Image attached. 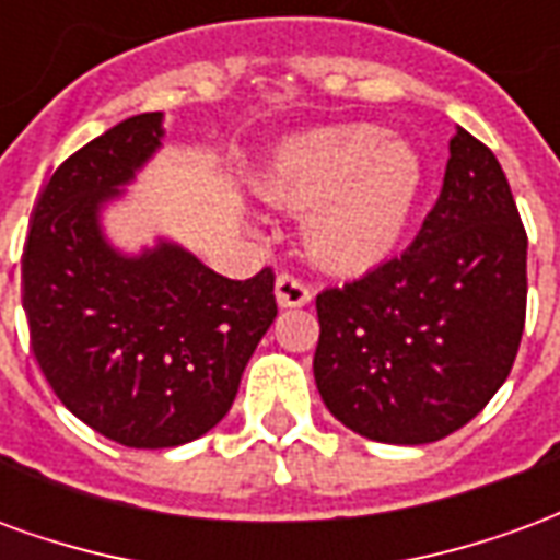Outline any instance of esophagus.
Returning a JSON list of instances; mask_svg holds the SVG:
<instances>
[{
    "label": "esophagus",
    "mask_w": 560,
    "mask_h": 560,
    "mask_svg": "<svg viewBox=\"0 0 560 560\" xmlns=\"http://www.w3.org/2000/svg\"><path fill=\"white\" fill-rule=\"evenodd\" d=\"M276 300L281 308H300V305L312 303V288L291 272H281L276 279Z\"/></svg>",
    "instance_id": "34e87169"
}]
</instances>
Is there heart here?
<instances>
[{
    "instance_id": "b5f03b06",
    "label": "heart",
    "mask_w": 560,
    "mask_h": 560,
    "mask_svg": "<svg viewBox=\"0 0 560 560\" xmlns=\"http://www.w3.org/2000/svg\"><path fill=\"white\" fill-rule=\"evenodd\" d=\"M422 191V159L375 126L320 128L288 140L264 176V195L312 207L308 245L336 269H365L399 245Z\"/></svg>"
}]
</instances>
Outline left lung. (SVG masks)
Here are the masks:
<instances>
[{"instance_id":"obj_1","label":"left lung","mask_w":560,"mask_h":560,"mask_svg":"<svg viewBox=\"0 0 560 560\" xmlns=\"http://www.w3.org/2000/svg\"><path fill=\"white\" fill-rule=\"evenodd\" d=\"M528 303V233L492 149L458 128L441 197L401 255L317 293L315 384L381 444H432L489 405Z\"/></svg>"}]
</instances>
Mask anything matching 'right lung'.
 Here are the masks:
<instances>
[{
  "instance_id": "add662e5",
  "label": "right lung",
  "mask_w": 560,
  "mask_h": 560,
  "mask_svg": "<svg viewBox=\"0 0 560 560\" xmlns=\"http://www.w3.org/2000/svg\"><path fill=\"white\" fill-rule=\"evenodd\" d=\"M161 114L122 119L66 159L32 209L23 308L32 353L78 420L116 444L164 450L231 411L276 320V276L233 281L179 245L119 255L98 209L161 147Z\"/></svg>"
}]
</instances>
